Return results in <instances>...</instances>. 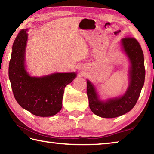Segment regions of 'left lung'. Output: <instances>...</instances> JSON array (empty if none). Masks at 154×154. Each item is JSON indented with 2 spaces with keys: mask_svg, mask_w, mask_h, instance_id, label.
Returning <instances> with one entry per match:
<instances>
[{
  "mask_svg": "<svg viewBox=\"0 0 154 154\" xmlns=\"http://www.w3.org/2000/svg\"><path fill=\"white\" fill-rule=\"evenodd\" d=\"M121 43L130 63L129 85L124 94L120 97L102 101L99 99L94 85L89 80L87 81L90 108L94 113L101 118H117L130 111L136 105L144 85V56L139 43L132 37L122 38Z\"/></svg>",
  "mask_w": 154,
  "mask_h": 154,
  "instance_id": "left-lung-1",
  "label": "left lung"
}]
</instances>
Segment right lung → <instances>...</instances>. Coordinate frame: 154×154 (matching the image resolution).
<instances>
[{"instance_id": "1", "label": "right lung", "mask_w": 154, "mask_h": 154, "mask_svg": "<svg viewBox=\"0 0 154 154\" xmlns=\"http://www.w3.org/2000/svg\"><path fill=\"white\" fill-rule=\"evenodd\" d=\"M27 30L18 33L13 44L9 77L14 97L23 109L40 117L54 116L61 110L64 88L71 83L75 72L31 77L25 68Z\"/></svg>"}]
</instances>
